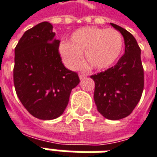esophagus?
<instances>
[{"label":"esophagus","instance_id":"1","mask_svg":"<svg viewBox=\"0 0 157 157\" xmlns=\"http://www.w3.org/2000/svg\"><path fill=\"white\" fill-rule=\"evenodd\" d=\"M85 77H87V75H86V74H84V73L79 74V78L81 79V80H82V79H84Z\"/></svg>","mask_w":157,"mask_h":157}]
</instances>
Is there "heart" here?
<instances>
[{
	"mask_svg": "<svg viewBox=\"0 0 157 157\" xmlns=\"http://www.w3.org/2000/svg\"><path fill=\"white\" fill-rule=\"evenodd\" d=\"M123 48V40L119 31L114 29L84 27L74 31L69 41L59 45V52L64 62L75 69L82 62L91 69H106L114 65Z\"/></svg>",
	"mask_w": 157,
	"mask_h": 157,
	"instance_id": "1",
	"label": "heart"
}]
</instances>
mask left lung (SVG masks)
Instances as JSON below:
<instances>
[{
    "label": "left lung",
    "instance_id": "obj_1",
    "mask_svg": "<svg viewBox=\"0 0 157 157\" xmlns=\"http://www.w3.org/2000/svg\"><path fill=\"white\" fill-rule=\"evenodd\" d=\"M110 25L124 39L125 52L115 66L93 75L94 100L97 110L109 120H120L131 114L137 105L144 86L141 49L128 31L118 25Z\"/></svg>",
    "mask_w": 157,
    "mask_h": 157
}]
</instances>
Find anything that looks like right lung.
<instances>
[{
  "label": "right lung",
  "instance_id": "1",
  "mask_svg": "<svg viewBox=\"0 0 157 157\" xmlns=\"http://www.w3.org/2000/svg\"><path fill=\"white\" fill-rule=\"evenodd\" d=\"M43 21L27 30L14 48V84L18 98L33 116L53 120L62 116L78 75L64 67L60 41Z\"/></svg>",
  "mask_w": 157,
  "mask_h": 157
}]
</instances>
